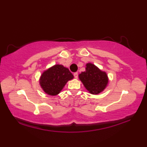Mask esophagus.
Returning a JSON list of instances; mask_svg holds the SVG:
<instances>
[{
    "label": "esophagus",
    "mask_w": 147,
    "mask_h": 147,
    "mask_svg": "<svg viewBox=\"0 0 147 147\" xmlns=\"http://www.w3.org/2000/svg\"><path fill=\"white\" fill-rule=\"evenodd\" d=\"M74 78H78V72H76V73H74Z\"/></svg>",
    "instance_id": "obj_1"
}]
</instances>
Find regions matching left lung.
<instances>
[{"label":"left lung","mask_w":147,"mask_h":147,"mask_svg":"<svg viewBox=\"0 0 147 147\" xmlns=\"http://www.w3.org/2000/svg\"><path fill=\"white\" fill-rule=\"evenodd\" d=\"M78 76L86 89L94 95L103 92L108 84L107 74L92 63H86V71Z\"/></svg>","instance_id":"8db88e82"}]
</instances>
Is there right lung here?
Segmentation results:
<instances>
[{"label": "right lung", "instance_id": "obj_1", "mask_svg": "<svg viewBox=\"0 0 147 147\" xmlns=\"http://www.w3.org/2000/svg\"><path fill=\"white\" fill-rule=\"evenodd\" d=\"M74 78L68 68L56 64L45 70L39 78V84L44 92L56 96L63 90L67 82Z\"/></svg>", "mask_w": 147, "mask_h": 147}]
</instances>
